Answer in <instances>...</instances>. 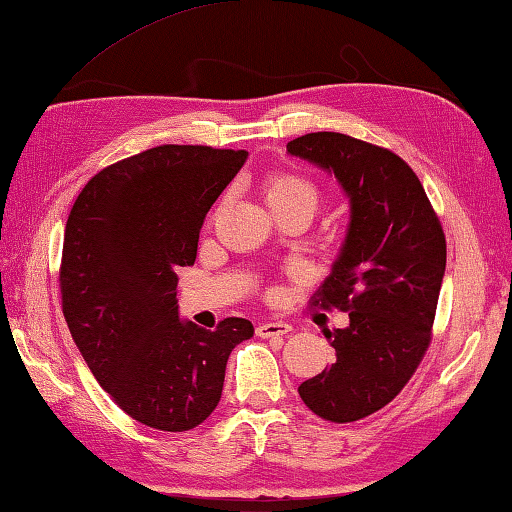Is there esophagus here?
<instances>
[{
    "label": "esophagus",
    "mask_w": 512,
    "mask_h": 512,
    "mask_svg": "<svg viewBox=\"0 0 512 512\" xmlns=\"http://www.w3.org/2000/svg\"><path fill=\"white\" fill-rule=\"evenodd\" d=\"M291 331V324L286 322H259L257 324V336L259 338H280Z\"/></svg>",
    "instance_id": "esophagus-1"
}]
</instances>
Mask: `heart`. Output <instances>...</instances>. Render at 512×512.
Returning <instances> with one entry per match:
<instances>
[{
  "mask_svg": "<svg viewBox=\"0 0 512 512\" xmlns=\"http://www.w3.org/2000/svg\"><path fill=\"white\" fill-rule=\"evenodd\" d=\"M264 199L271 210L306 208L315 212L320 206V190L306 176L293 172H275L264 181Z\"/></svg>",
  "mask_w": 512,
  "mask_h": 512,
  "instance_id": "obj_1",
  "label": "heart"
}]
</instances>
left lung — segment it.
I'll return each instance as SVG.
<instances>
[{
	"label": "left lung",
	"instance_id": "left-lung-1",
	"mask_svg": "<svg viewBox=\"0 0 512 512\" xmlns=\"http://www.w3.org/2000/svg\"><path fill=\"white\" fill-rule=\"evenodd\" d=\"M291 156L333 174L349 199L345 244L315 293L349 313L324 336L336 349L322 374L297 387L331 423H351L392 403L421 365L445 275V235L414 170L358 138L315 132L286 145Z\"/></svg>",
	"mask_w": 512,
	"mask_h": 512
}]
</instances>
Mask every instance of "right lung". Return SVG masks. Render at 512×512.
Wrapping results in <instances>:
<instances>
[{"label":"right lung","mask_w":512,"mask_h":512,"mask_svg":"<svg viewBox=\"0 0 512 512\" xmlns=\"http://www.w3.org/2000/svg\"><path fill=\"white\" fill-rule=\"evenodd\" d=\"M244 150L159 145L105 167L73 203L60 266L62 313L100 387L134 421L185 432L215 412L226 362L253 324L215 331L179 318L176 268L197 259L212 203Z\"/></svg>","instance_id":"add662e5"}]
</instances>
